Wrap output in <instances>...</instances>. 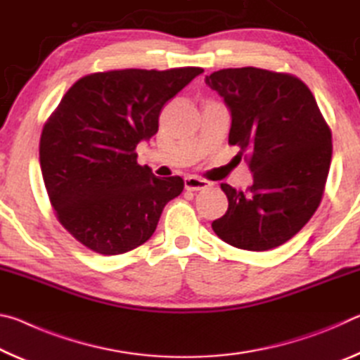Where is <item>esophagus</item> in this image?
Instances as JSON below:
<instances>
[{"label": "esophagus", "instance_id": "esophagus-1", "mask_svg": "<svg viewBox=\"0 0 360 360\" xmlns=\"http://www.w3.org/2000/svg\"><path fill=\"white\" fill-rule=\"evenodd\" d=\"M184 184H186L187 191L197 192V191H202V188L208 187L210 182L205 179H200V178H197V176H188V178L184 179Z\"/></svg>", "mask_w": 360, "mask_h": 360}]
</instances>
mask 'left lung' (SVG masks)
I'll list each match as a JSON object with an SVG mask.
<instances>
[{"label": "left lung", "mask_w": 360, "mask_h": 360, "mask_svg": "<svg viewBox=\"0 0 360 360\" xmlns=\"http://www.w3.org/2000/svg\"><path fill=\"white\" fill-rule=\"evenodd\" d=\"M222 96L229 144L249 155L252 186L221 188L229 210L211 224L229 245L268 251L302 230L321 203L332 158V135L300 79L268 70L227 68L205 77Z\"/></svg>", "instance_id": "1"}]
</instances>
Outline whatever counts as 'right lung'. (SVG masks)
Here are the masks:
<instances>
[{"mask_svg":"<svg viewBox=\"0 0 360 360\" xmlns=\"http://www.w3.org/2000/svg\"><path fill=\"white\" fill-rule=\"evenodd\" d=\"M202 68L95 72L72 85L42 129V179L60 224L103 255L141 246L184 188L138 165L136 146L158 130L163 105Z\"/></svg>","mask_w":360,"mask_h":360,"instance_id":"obj_1","label":"right lung"}]
</instances>
